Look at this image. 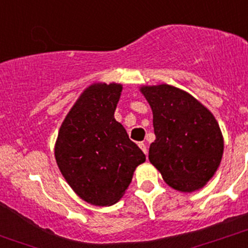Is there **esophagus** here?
Segmentation results:
<instances>
[{
    "instance_id": "esophagus-1",
    "label": "esophagus",
    "mask_w": 248,
    "mask_h": 248,
    "mask_svg": "<svg viewBox=\"0 0 248 248\" xmlns=\"http://www.w3.org/2000/svg\"><path fill=\"white\" fill-rule=\"evenodd\" d=\"M139 147L142 149V152H143V153L146 154V155H147V154H148V151H147V146L143 143V142H140Z\"/></svg>"
}]
</instances>
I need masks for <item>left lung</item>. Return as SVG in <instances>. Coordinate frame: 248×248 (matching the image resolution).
Returning a JSON list of instances; mask_svg holds the SVG:
<instances>
[{
    "label": "left lung",
    "mask_w": 248,
    "mask_h": 248,
    "mask_svg": "<svg viewBox=\"0 0 248 248\" xmlns=\"http://www.w3.org/2000/svg\"><path fill=\"white\" fill-rule=\"evenodd\" d=\"M140 90L153 112L155 140L149 146V161L173 189L190 193L202 188L217 171L224 148L213 114L172 85Z\"/></svg>",
    "instance_id": "8db88e82"
}]
</instances>
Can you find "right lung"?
Returning <instances> with one entry per match:
<instances>
[{
    "instance_id": "add662e5",
    "label": "right lung",
    "mask_w": 248,
    "mask_h": 248,
    "mask_svg": "<svg viewBox=\"0 0 248 248\" xmlns=\"http://www.w3.org/2000/svg\"><path fill=\"white\" fill-rule=\"evenodd\" d=\"M123 87L95 83L80 94L59 130L55 159L84 202L111 206L124 195L146 155L114 119Z\"/></svg>"
}]
</instances>
